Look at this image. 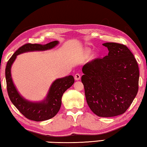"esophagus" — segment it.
<instances>
[{
  "instance_id": "obj_1",
  "label": "esophagus",
  "mask_w": 147,
  "mask_h": 147,
  "mask_svg": "<svg viewBox=\"0 0 147 147\" xmlns=\"http://www.w3.org/2000/svg\"><path fill=\"white\" fill-rule=\"evenodd\" d=\"M80 73H76L74 74V79L76 80H79L80 79Z\"/></svg>"
}]
</instances>
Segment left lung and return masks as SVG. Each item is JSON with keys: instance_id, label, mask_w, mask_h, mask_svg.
Returning <instances> with one entry per match:
<instances>
[{"instance_id": "1", "label": "left lung", "mask_w": 147, "mask_h": 147, "mask_svg": "<svg viewBox=\"0 0 147 147\" xmlns=\"http://www.w3.org/2000/svg\"><path fill=\"white\" fill-rule=\"evenodd\" d=\"M108 56L97 58L82 67L86 101L96 115L111 117L123 114L132 103L139 89L138 62L127 47L105 43Z\"/></svg>"}]
</instances>
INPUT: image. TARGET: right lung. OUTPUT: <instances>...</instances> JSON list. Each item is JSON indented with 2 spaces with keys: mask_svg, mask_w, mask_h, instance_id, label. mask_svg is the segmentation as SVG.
<instances>
[{
  "mask_svg": "<svg viewBox=\"0 0 147 147\" xmlns=\"http://www.w3.org/2000/svg\"><path fill=\"white\" fill-rule=\"evenodd\" d=\"M58 43V41H54L43 45L36 43L24 44L15 52L7 63L5 74L9 98L20 112L30 120L43 121L54 117L60 109L63 93L74 84V78L70 75L57 79L52 84L45 100L42 102H30L24 100L14 86L11 77V66L19 54L28 51H45L53 48Z\"/></svg>",
  "mask_w": 147,
  "mask_h": 147,
  "instance_id": "1",
  "label": "right lung"
}]
</instances>
